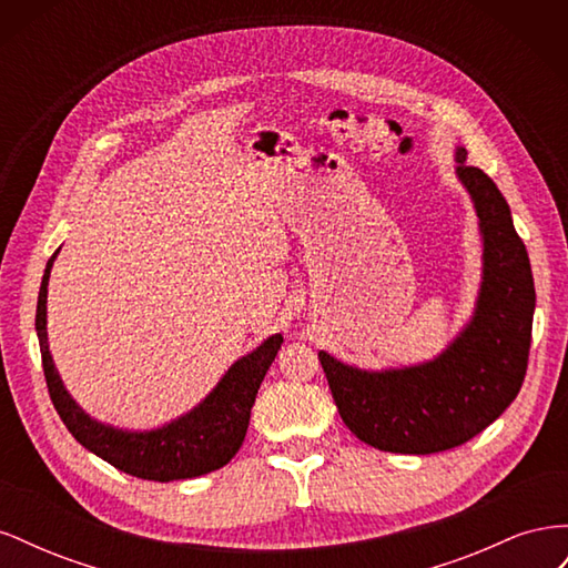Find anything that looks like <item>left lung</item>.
I'll list each match as a JSON object with an SVG mask.
<instances>
[{
  "mask_svg": "<svg viewBox=\"0 0 568 568\" xmlns=\"http://www.w3.org/2000/svg\"><path fill=\"white\" fill-rule=\"evenodd\" d=\"M455 173L467 189L484 242V280L469 324L438 357L367 372L320 351L341 419L372 448L432 455L457 448L517 398L528 367L536 286L526 246L500 189L457 146Z\"/></svg>",
  "mask_w": 568,
  "mask_h": 568,
  "instance_id": "obj_1",
  "label": "left lung"
}]
</instances>
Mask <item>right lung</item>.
Here are the masks:
<instances>
[{
	"label": "right lung",
	"instance_id": "1",
	"mask_svg": "<svg viewBox=\"0 0 568 568\" xmlns=\"http://www.w3.org/2000/svg\"><path fill=\"white\" fill-rule=\"evenodd\" d=\"M49 257L38 296L36 329L40 338L44 379L65 428L97 457L115 469L144 480H180L215 471L239 453L246 438L251 407L255 403L274 355L282 348V334L265 338L253 353L227 369L217 386L192 412L151 432H125L92 419L65 390L47 343V286L54 257Z\"/></svg>",
	"mask_w": 568,
	"mask_h": 568
}]
</instances>
